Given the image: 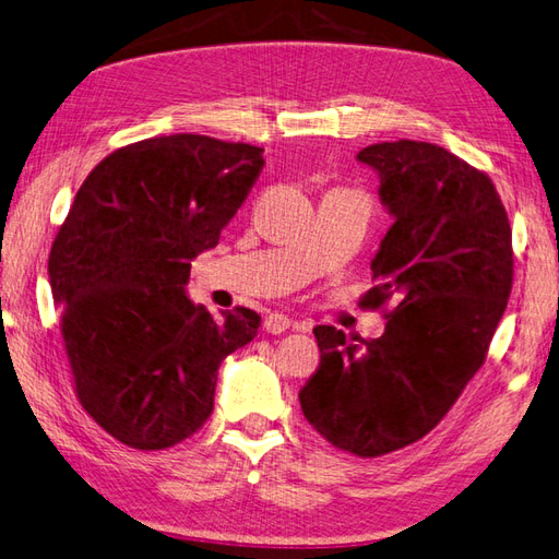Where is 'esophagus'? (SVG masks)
Masks as SVG:
<instances>
[{
  "label": "esophagus",
  "mask_w": 559,
  "mask_h": 559,
  "mask_svg": "<svg viewBox=\"0 0 559 559\" xmlns=\"http://www.w3.org/2000/svg\"><path fill=\"white\" fill-rule=\"evenodd\" d=\"M290 326H295V329H302V331H305V326H300V323H293V319H288L285 314H278V311H274V314H269V317L264 319V329H266V333H274V335H278V333H285V331H288Z\"/></svg>",
  "instance_id": "esophagus-1"
}]
</instances>
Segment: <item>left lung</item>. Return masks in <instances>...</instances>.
<instances>
[{
	"instance_id": "1",
	"label": "left lung",
	"mask_w": 559,
	"mask_h": 559,
	"mask_svg": "<svg viewBox=\"0 0 559 559\" xmlns=\"http://www.w3.org/2000/svg\"><path fill=\"white\" fill-rule=\"evenodd\" d=\"M357 159L379 171L395 216L361 297L385 311V333L355 345L317 326L321 361L300 407L333 448L381 457L436 428L484 367L512 293V228L488 174L445 147L376 142Z\"/></svg>"
}]
</instances>
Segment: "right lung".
Wrapping results in <instances>:
<instances>
[{
  "label": "right lung",
  "instance_id": "obj_1",
  "mask_svg": "<svg viewBox=\"0 0 559 559\" xmlns=\"http://www.w3.org/2000/svg\"><path fill=\"white\" fill-rule=\"evenodd\" d=\"M262 152L194 133L114 150L51 245L75 395L128 448L164 450L198 433L214 412L221 361L262 326L248 307L214 319L186 295L190 259L214 248L248 200Z\"/></svg>",
  "mask_w": 559,
  "mask_h": 559
}]
</instances>
